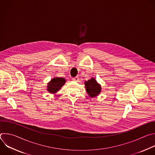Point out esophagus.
Masks as SVG:
<instances>
[{"label": "esophagus", "instance_id": "1", "mask_svg": "<svg viewBox=\"0 0 155 155\" xmlns=\"http://www.w3.org/2000/svg\"><path fill=\"white\" fill-rule=\"evenodd\" d=\"M72 80L75 81H78L79 80V77H74L72 78Z\"/></svg>", "mask_w": 155, "mask_h": 155}]
</instances>
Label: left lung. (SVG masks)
<instances>
[{
	"instance_id": "8db88e82",
	"label": "left lung",
	"mask_w": 155,
	"mask_h": 155,
	"mask_svg": "<svg viewBox=\"0 0 155 155\" xmlns=\"http://www.w3.org/2000/svg\"><path fill=\"white\" fill-rule=\"evenodd\" d=\"M84 84L86 90L90 97H93L100 94L101 87L94 78H91V80L86 81Z\"/></svg>"
}]
</instances>
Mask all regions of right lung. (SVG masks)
<instances>
[{
  "instance_id": "obj_1",
  "label": "right lung",
  "mask_w": 155,
  "mask_h": 155,
  "mask_svg": "<svg viewBox=\"0 0 155 155\" xmlns=\"http://www.w3.org/2000/svg\"><path fill=\"white\" fill-rule=\"evenodd\" d=\"M65 80L64 78H54L48 84L47 90L48 92L51 93H55L61 89V87L65 84Z\"/></svg>"
}]
</instances>
